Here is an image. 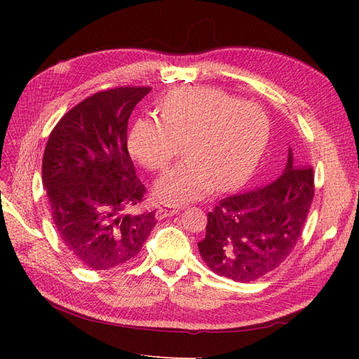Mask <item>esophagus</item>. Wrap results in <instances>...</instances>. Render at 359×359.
<instances>
[{
	"label": "esophagus",
	"mask_w": 359,
	"mask_h": 359,
	"mask_svg": "<svg viewBox=\"0 0 359 359\" xmlns=\"http://www.w3.org/2000/svg\"><path fill=\"white\" fill-rule=\"evenodd\" d=\"M181 211L180 206H160V208L156 211V219L163 220L166 217H172Z\"/></svg>",
	"instance_id": "obj_1"
}]
</instances>
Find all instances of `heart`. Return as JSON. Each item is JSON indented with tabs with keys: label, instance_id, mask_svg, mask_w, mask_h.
<instances>
[{
	"label": "heart",
	"instance_id": "heart-1",
	"mask_svg": "<svg viewBox=\"0 0 359 359\" xmlns=\"http://www.w3.org/2000/svg\"><path fill=\"white\" fill-rule=\"evenodd\" d=\"M161 118H139L128 135L132 156L163 170L186 142L189 157L154 187L157 199L182 203L214 189L229 191L252 177L269 136L266 112L256 103L210 86L178 88L158 107Z\"/></svg>",
	"mask_w": 359,
	"mask_h": 359
}]
</instances>
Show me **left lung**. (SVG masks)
I'll use <instances>...</instances> for the list:
<instances>
[{
  "label": "left lung",
  "mask_w": 359,
  "mask_h": 359,
  "mask_svg": "<svg viewBox=\"0 0 359 359\" xmlns=\"http://www.w3.org/2000/svg\"><path fill=\"white\" fill-rule=\"evenodd\" d=\"M314 196L313 168L289 148L283 173L264 187L224 198L208 212L199 253L215 274L255 281L285 262L301 236Z\"/></svg>",
  "instance_id": "obj_1"
}]
</instances>
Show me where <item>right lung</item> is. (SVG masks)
I'll return each mask as SVG.
<instances>
[{"instance_id":"1","label":"right lung","mask_w":359,"mask_h":359,"mask_svg":"<svg viewBox=\"0 0 359 359\" xmlns=\"http://www.w3.org/2000/svg\"><path fill=\"white\" fill-rule=\"evenodd\" d=\"M149 86H119L90 95L53 127L41 180L53 223L73 257L91 269L136 259L156 226V211L128 214L145 186L127 149V126Z\"/></svg>"}]
</instances>
